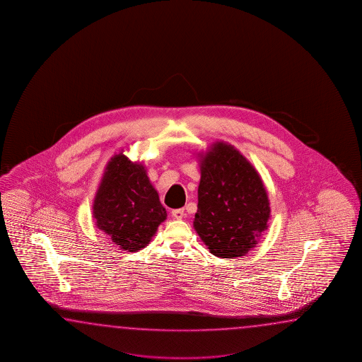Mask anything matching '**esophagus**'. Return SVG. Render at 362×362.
<instances>
[{
	"label": "esophagus",
	"instance_id": "esophagus-1",
	"mask_svg": "<svg viewBox=\"0 0 362 362\" xmlns=\"http://www.w3.org/2000/svg\"><path fill=\"white\" fill-rule=\"evenodd\" d=\"M172 216H173V217H175L176 220H181V218H184V208H178V209H173V211H172Z\"/></svg>",
	"mask_w": 362,
	"mask_h": 362
}]
</instances>
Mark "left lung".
<instances>
[{
	"instance_id": "1",
	"label": "left lung",
	"mask_w": 362,
	"mask_h": 362,
	"mask_svg": "<svg viewBox=\"0 0 362 362\" xmlns=\"http://www.w3.org/2000/svg\"><path fill=\"white\" fill-rule=\"evenodd\" d=\"M200 182L194 229L209 252L240 257L268 229L270 203L259 172L235 147L217 141L198 154Z\"/></svg>"
}]
</instances>
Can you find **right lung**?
<instances>
[{
    "mask_svg": "<svg viewBox=\"0 0 362 362\" xmlns=\"http://www.w3.org/2000/svg\"><path fill=\"white\" fill-rule=\"evenodd\" d=\"M93 217L120 250L137 252L150 243L167 211L145 165L132 162L122 151L105 168L93 202Z\"/></svg>",
    "mask_w": 362,
    "mask_h": 362,
    "instance_id": "1",
    "label": "right lung"
}]
</instances>
